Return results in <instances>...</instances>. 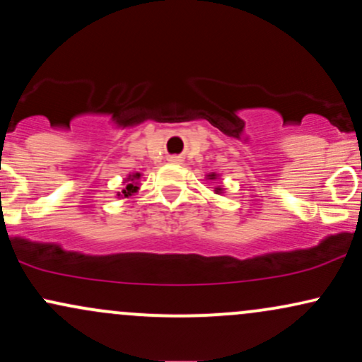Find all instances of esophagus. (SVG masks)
Segmentation results:
<instances>
[{"instance_id": "34e87169", "label": "esophagus", "mask_w": 362, "mask_h": 362, "mask_svg": "<svg viewBox=\"0 0 362 362\" xmlns=\"http://www.w3.org/2000/svg\"><path fill=\"white\" fill-rule=\"evenodd\" d=\"M172 160H173V161H178V160H177V158H172Z\"/></svg>"}]
</instances>
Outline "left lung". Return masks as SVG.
Segmentation results:
<instances>
[{"label":"left lung","mask_w":362,"mask_h":362,"mask_svg":"<svg viewBox=\"0 0 362 362\" xmlns=\"http://www.w3.org/2000/svg\"><path fill=\"white\" fill-rule=\"evenodd\" d=\"M207 177H209L211 178V180H214V178H216V173H211V175H207ZM216 192H221V189H216Z\"/></svg>","instance_id":"1"}]
</instances>
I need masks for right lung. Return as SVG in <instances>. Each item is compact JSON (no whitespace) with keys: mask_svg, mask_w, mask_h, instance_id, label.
<instances>
[{"mask_svg":"<svg viewBox=\"0 0 362 362\" xmlns=\"http://www.w3.org/2000/svg\"><path fill=\"white\" fill-rule=\"evenodd\" d=\"M139 178H141V173H132V175H129V178L126 180V187H124V190H122L124 197H129V195L138 192ZM117 195H120V194H117Z\"/></svg>","mask_w":362,"mask_h":362,"instance_id":"1","label":"right lung"}]
</instances>
